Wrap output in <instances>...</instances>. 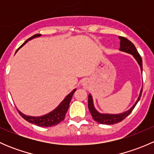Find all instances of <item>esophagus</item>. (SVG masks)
Segmentation results:
<instances>
[{"mask_svg":"<svg viewBox=\"0 0 154 154\" xmlns=\"http://www.w3.org/2000/svg\"><path fill=\"white\" fill-rule=\"evenodd\" d=\"M81 85L86 88H88L90 86V80L88 79H83L81 81Z\"/></svg>","mask_w":154,"mask_h":154,"instance_id":"1","label":"esophagus"}]
</instances>
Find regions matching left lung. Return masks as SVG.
<instances>
[{
    "label": "left lung",
    "instance_id": "8db88e82",
    "mask_svg": "<svg viewBox=\"0 0 154 154\" xmlns=\"http://www.w3.org/2000/svg\"><path fill=\"white\" fill-rule=\"evenodd\" d=\"M119 39H120V48H119V51H122V52L127 53V54H131L133 57H134L135 60H136V62L139 64V67H140L141 72L142 73V60L141 58L140 55L138 53L137 50H136V47L134 46V45L128 40L127 38H125V37L119 36ZM142 88H141L140 93H139V95L138 97L137 100L135 102L134 104L133 105L130 109H129L127 111L124 112L119 113V114H112V113H101L99 112L97 109H95L94 105V101H93L92 96L91 94H88V109H89L90 113H91V116H92L93 119H94L95 122H98V123L102 124V125H115V124H117L121 122L122 121H123L124 119L133 111V109H134V107L136 106V105L137 104V103L139 102V100H140L141 96H142Z\"/></svg>",
    "mask_w": 154,
    "mask_h": 154
}]
</instances>
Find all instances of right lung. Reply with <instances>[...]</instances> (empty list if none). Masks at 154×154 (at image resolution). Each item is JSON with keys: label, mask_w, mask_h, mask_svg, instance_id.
I'll return each mask as SVG.
<instances>
[{"label": "right lung", "mask_w": 154, "mask_h": 154, "mask_svg": "<svg viewBox=\"0 0 154 154\" xmlns=\"http://www.w3.org/2000/svg\"><path fill=\"white\" fill-rule=\"evenodd\" d=\"M42 35V34H35V35H32V37L28 38L27 41L24 42V44L21 46L19 48L24 45L29 40H32V38H37V37H40ZM18 48V49H19ZM18 49L17 50V51H18ZM76 91V88H74V90L71 91L69 94L63 99V101L60 103L54 110H52L50 112L47 113L45 115H43L41 116H27V115L24 114V113L21 112L20 110L18 109V112L21 115V117L24 118L26 121L29 122L31 124H34V125L39 126V127H52V126H55L58 125L60 122H63L65 119V116H66V112H67L68 107H69L70 102H71V98H72V96L74 94V91Z\"/></svg>", "instance_id": "1"}]
</instances>
